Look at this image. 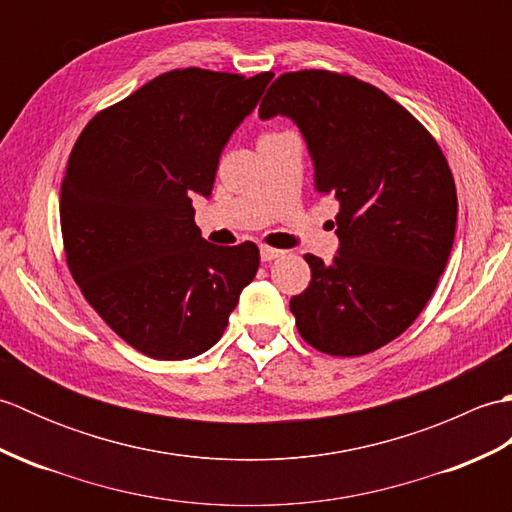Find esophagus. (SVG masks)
<instances>
[{"instance_id":"1","label":"esophagus","mask_w":512,"mask_h":512,"mask_svg":"<svg viewBox=\"0 0 512 512\" xmlns=\"http://www.w3.org/2000/svg\"><path fill=\"white\" fill-rule=\"evenodd\" d=\"M259 255H262V262H273V259L284 255V250L273 248V246H262L259 248Z\"/></svg>"}]
</instances>
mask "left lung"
Segmentation results:
<instances>
[{"mask_svg":"<svg viewBox=\"0 0 512 512\" xmlns=\"http://www.w3.org/2000/svg\"><path fill=\"white\" fill-rule=\"evenodd\" d=\"M297 123L314 191L339 200V255H306L310 286L290 299L301 339L330 356H363L416 321L449 262L458 193L416 116L356 76L299 70L277 76L259 116Z\"/></svg>","mask_w":512,"mask_h":512,"instance_id":"1","label":"left lung"}]
</instances>
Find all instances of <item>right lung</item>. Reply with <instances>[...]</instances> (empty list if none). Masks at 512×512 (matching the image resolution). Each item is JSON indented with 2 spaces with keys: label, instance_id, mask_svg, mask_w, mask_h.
Listing matches in <instances>:
<instances>
[{
  "label": "right lung",
  "instance_id": "obj_1",
  "mask_svg": "<svg viewBox=\"0 0 512 512\" xmlns=\"http://www.w3.org/2000/svg\"><path fill=\"white\" fill-rule=\"evenodd\" d=\"M270 72L180 68L105 107L76 138L61 182L65 262L99 317L140 354L209 350L255 279L253 242L215 246L193 220L220 154Z\"/></svg>",
  "mask_w": 512,
  "mask_h": 512
}]
</instances>
